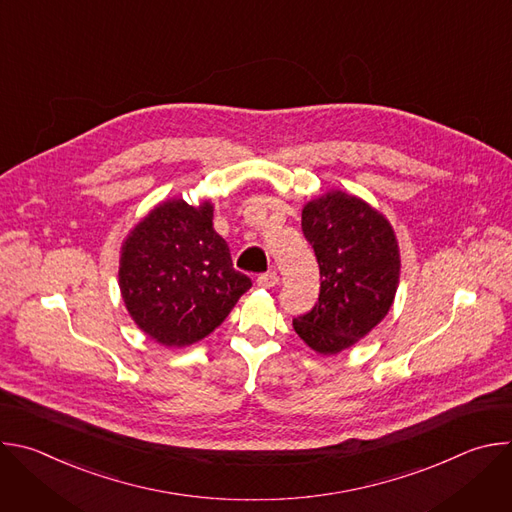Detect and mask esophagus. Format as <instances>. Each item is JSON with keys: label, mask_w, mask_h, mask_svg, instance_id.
I'll list each match as a JSON object with an SVG mask.
<instances>
[{"label": "esophagus", "mask_w": 512, "mask_h": 512, "mask_svg": "<svg viewBox=\"0 0 512 512\" xmlns=\"http://www.w3.org/2000/svg\"><path fill=\"white\" fill-rule=\"evenodd\" d=\"M277 283H279V275L275 271H267V273H261L257 277L259 287H275Z\"/></svg>", "instance_id": "obj_1"}]
</instances>
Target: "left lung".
Listing matches in <instances>:
<instances>
[{"label": "left lung", "mask_w": 512, "mask_h": 512, "mask_svg": "<svg viewBox=\"0 0 512 512\" xmlns=\"http://www.w3.org/2000/svg\"><path fill=\"white\" fill-rule=\"evenodd\" d=\"M302 231L320 265L316 306L294 318L298 336L320 354H338L367 336L391 310L399 245L387 218L340 190L310 200Z\"/></svg>", "instance_id": "8db88e82"}]
</instances>
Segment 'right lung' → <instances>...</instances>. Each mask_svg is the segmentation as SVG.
I'll use <instances>...</instances> for the list:
<instances>
[{
  "label": "right lung",
  "mask_w": 512,
  "mask_h": 512,
  "mask_svg": "<svg viewBox=\"0 0 512 512\" xmlns=\"http://www.w3.org/2000/svg\"><path fill=\"white\" fill-rule=\"evenodd\" d=\"M119 287L133 322L164 346H190L221 326L251 279L212 229V204L168 200L127 235Z\"/></svg>",
  "instance_id": "obj_1"
}]
</instances>
